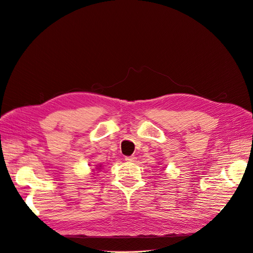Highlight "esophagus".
I'll list each match as a JSON object with an SVG mask.
<instances>
[{
	"label": "esophagus",
	"instance_id": "obj_1",
	"mask_svg": "<svg viewBox=\"0 0 253 253\" xmlns=\"http://www.w3.org/2000/svg\"><path fill=\"white\" fill-rule=\"evenodd\" d=\"M125 160H126V162H135L136 157L135 156H126Z\"/></svg>",
	"mask_w": 253,
	"mask_h": 253
}]
</instances>
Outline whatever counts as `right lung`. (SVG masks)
<instances>
[{"label":"right lung","instance_id":"obj_1","mask_svg":"<svg viewBox=\"0 0 253 253\" xmlns=\"http://www.w3.org/2000/svg\"><path fill=\"white\" fill-rule=\"evenodd\" d=\"M96 167H98V168H97V170H100V169H102V168H103V167H102V165H100V166H96ZM93 171H95V169H93ZM93 173H95V172H93Z\"/></svg>","mask_w":253,"mask_h":253}]
</instances>
